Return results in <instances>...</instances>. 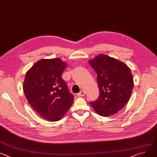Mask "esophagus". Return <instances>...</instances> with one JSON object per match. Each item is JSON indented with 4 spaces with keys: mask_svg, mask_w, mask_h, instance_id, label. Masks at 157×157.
Masks as SVG:
<instances>
[{
    "mask_svg": "<svg viewBox=\"0 0 157 157\" xmlns=\"http://www.w3.org/2000/svg\"><path fill=\"white\" fill-rule=\"evenodd\" d=\"M85 95V92L84 91H81L79 93H78V97H83Z\"/></svg>",
    "mask_w": 157,
    "mask_h": 157,
    "instance_id": "esophagus-1",
    "label": "esophagus"
}]
</instances>
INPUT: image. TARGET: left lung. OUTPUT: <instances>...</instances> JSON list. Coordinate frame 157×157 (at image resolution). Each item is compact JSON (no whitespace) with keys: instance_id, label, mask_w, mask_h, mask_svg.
<instances>
[{"instance_id":"obj_1","label":"left lung","mask_w":157,"mask_h":157,"mask_svg":"<svg viewBox=\"0 0 157 157\" xmlns=\"http://www.w3.org/2000/svg\"><path fill=\"white\" fill-rule=\"evenodd\" d=\"M97 74L100 96L90 102L98 115L109 117L126 105L131 98L134 81L130 68L124 62L100 54L88 61Z\"/></svg>"}]
</instances>
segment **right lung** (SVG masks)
<instances>
[{
	"mask_svg": "<svg viewBox=\"0 0 157 157\" xmlns=\"http://www.w3.org/2000/svg\"><path fill=\"white\" fill-rule=\"evenodd\" d=\"M67 66L59 58L38 60L26 73L23 91L29 105L50 122L60 120L74 101L62 74Z\"/></svg>",
	"mask_w": 157,
	"mask_h": 157,
	"instance_id": "right-lung-1",
	"label": "right lung"
}]
</instances>
